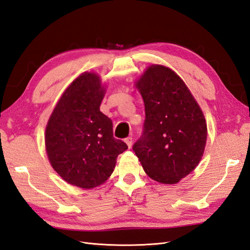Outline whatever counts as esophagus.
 I'll return each instance as SVG.
<instances>
[{
  "label": "esophagus",
  "mask_w": 250,
  "mask_h": 250,
  "mask_svg": "<svg viewBox=\"0 0 250 250\" xmlns=\"http://www.w3.org/2000/svg\"><path fill=\"white\" fill-rule=\"evenodd\" d=\"M132 142H133V140H132L131 137H128V138L125 139V143L127 144V146L129 147V148L132 146Z\"/></svg>",
  "instance_id": "34e87169"
}]
</instances>
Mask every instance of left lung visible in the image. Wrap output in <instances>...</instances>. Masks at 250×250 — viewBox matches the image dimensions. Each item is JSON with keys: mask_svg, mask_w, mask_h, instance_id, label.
<instances>
[{"mask_svg": "<svg viewBox=\"0 0 250 250\" xmlns=\"http://www.w3.org/2000/svg\"><path fill=\"white\" fill-rule=\"evenodd\" d=\"M146 118L132 149L144 171L171 185L192 172L207 143V124L190 90L175 72L151 65L137 83Z\"/></svg>", "mask_w": 250, "mask_h": 250, "instance_id": "1", "label": "left lung"}]
</instances>
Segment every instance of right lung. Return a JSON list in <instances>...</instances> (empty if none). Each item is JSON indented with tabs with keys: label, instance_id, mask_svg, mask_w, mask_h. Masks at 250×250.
Listing matches in <instances>:
<instances>
[{
	"label": "right lung",
	"instance_id": "right-lung-1",
	"mask_svg": "<svg viewBox=\"0 0 250 250\" xmlns=\"http://www.w3.org/2000/svg\"><path fill=\"white\" fill-rule=\"evenodd\" d=\"M104 97L99 76L84 73L65 89L46 128L49 161L70 185L92 188L115 169L128 148L113 137L111 120L100 111Z\"/></svg>",
	"mask_w": 250,
	"mask_h": 250
}]
</instances>
